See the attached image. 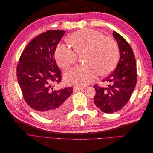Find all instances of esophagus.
<instances>
[{
	"label": "esophagus",
	"instance_id": "esophagus-1",
	"mask_svg": "<svg viewBox=\"0 0 153 153\" xmlns=\"http://www.w3.org/2000/svg\"><path fill=\"white\" fill-rule=\"evenodd\" d=\"M84 89V88L82 87H78V86H75L73 87V90L74 91H79L81 90Z\"/></svg>",
	"mask_w": 153,
	"mask_h": 153
}]
</instances>
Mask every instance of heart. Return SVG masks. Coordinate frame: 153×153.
I'll list each match as a JSON object with an SVG mask.
<instances>
[{"label": "heart", "mask_w": 153, "mask_h": 153, "mask_svg": "<svg viewBox=\"0 0 153 153\" xmlns=\"http://www.w3.org/2000/svg\"><path fill=\"white\" fill-rule=\"evenodd\" d=\"M68 40L76 53H85L86 64L77 66L65 73L64 80L68 84L87 85L96 79L98 73L101 76H106L116 66L119 59L118 45L112 38H105L102 32L82 29L71 34ZM75 53L66 45H59L55 51L58 65L66 68L75 63L77 60Z\"/></svg>", "instance_id": "1"}]
</instances>
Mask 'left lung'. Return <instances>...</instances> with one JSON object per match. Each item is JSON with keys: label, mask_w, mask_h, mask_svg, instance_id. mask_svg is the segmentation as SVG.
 I'll list each match as a JSON object with an SVG mask.
<instances>
[{"label": "left lung", "mask_w": 153, "mask_h": 153, "mask_svg": "<svg viewBox=\"0 0 153 153\" xmlns=\"http://www.w3.org/2000/svg\"><path fill=\"white\" fill-rule=\"evenodd\" d=\"M113 36L119 48L120 59L114 72L105 78L106 87L96 84L95 105L102 112L112 114L121 110L130 98L137 84V73L135 55L130 45L122 36L114 31Z\"/></svg>", "instance_id": "left-lung-1"}]
</instances>
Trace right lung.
I'll return each mask as SVG.
<instances>
[{"label": "right lung", "instance_id": "1", "mask_svg": "<svg viewBox=\"0 0 153 153\" xmlns=\"http://www.w3.org/2000/svg\"><path fill=\"white\" fill-rule=\"evenodd\" d=\"M65 31L48 30L27 45L18 64L17 80L26 103L39 115L52 118L67 108L72 87L53 89L61 82V71L54 58L55 51Z\"/></svg>", "mask_w": 153, "mask_h": 153}]
</instances>
